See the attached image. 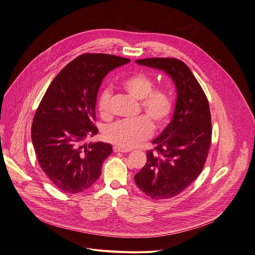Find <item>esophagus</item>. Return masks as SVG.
Returning a JSON list of instances; mask_svg holds the SVG:
<instances>
[{
  "instance_id": "obj_1",
  "label": "esophagus",
  "mask_w": 255,
  "mask_h": 255,
  "mask_svg": "<svg viewBox=\"0 0 255 255\" xmlns=\"http://www.w3.org/2000/svg\"><path fill=\"white\" fill-rule=\"evenodd\" d=\"M114 152H129L130 150L129 149H124V148H121V147H118V146H114Z\"/></svg>"
}]
</instances>
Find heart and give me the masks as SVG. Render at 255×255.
Returning <instances> with one entry per match:
<instances>
[{
	"mask_svg": "<svg viewBox=\"0 0 255 255\" xmlns=\"http://www.w3.org/2000/svg\"><path fill=\"white\" fill-rule=\"evenodd\" d=\"M155 81L144 71H137L125 78L121 86L129 95L139 100V116L131 120H123L108 126L104 131V138L116 146L129 149L147 140L154 129H162L169 122L173 112V102L164 88L154 87ZM97 108L105 120L113 118L112 90L103 89L98 97Z\"/></svg>",
	"mask_w": 255,
	"mask_h": 255,
	"instance_id": "b5f03b06",
	"label": "heart"
}]
</instances>
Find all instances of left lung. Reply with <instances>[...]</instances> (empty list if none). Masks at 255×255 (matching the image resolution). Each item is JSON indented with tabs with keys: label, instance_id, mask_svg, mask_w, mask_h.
I'll return each instance as SVG.
<instances>
[{
	"label": "left lung",
	"instance_id": "left-lung-1",
	"mask_svg": "<svg viewBox=\"0 0 255 255\" xmlns=\"http://www.w3.org/2000/svg\"><path fill=\"white\" fill-rule=\"evenodd\" d=\"M136 61L171 76L177 89V103L171 122L152 141L154 147L146 151V163L134 179L149 198H173L192 184L204 167L212 134L208 100L182 60L151 57Z\"/></svg>",
	"mask_w": 255,
	"mask_h": 255
}]
</instances>
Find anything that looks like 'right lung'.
I'll use <instances>...</instances> for the list:
<instances>
[{"label":"right lung","instance_id":"1","mask_svg":"<svg viewBox=\"0 0 255 255\" xmlns=\"http://www.w3.org/2000/svg\"><path fill=\"white\" fill-rule=\"evenodd\" d=\"M129 61L83 54L63 67L47 89L33 118L31 138L39 165L61 192L81 193L101 176L113 147L83 141L98 134L95 108L104 77Z\"/></svg>","mask_w":255,"mask_h":255}]
</instances>
